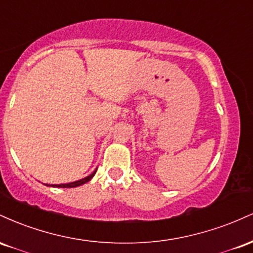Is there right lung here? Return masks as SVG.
<instances>
[{
    "instance_id": "right-lung-1",
    "label": "right lung",
    "mask_w": 253,
    "mask_h": 253,
    "mask_svg": "<svg viewBox=\"0 0 253 253\" xmlns=\"http://www.w3.org/2000/svg\"><path fill=\"white\" fill-rule=\"evenodd\" d=\"M95 172H96V171H94V172H92L91 175H89L88 177H85V178L80 179V181L72 182V183H66V184H51V187H57V188H74V187H78V185H82V184H84V183L89 182L90 179H91L92 177H94ZM46 185H47V184H46Z\"/></svg>"
}]
</instances>
